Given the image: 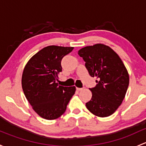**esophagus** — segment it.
Here are the masks:
<instances>
[{
    "mask_svg": "<svg viewBox=\"0 0 146 146\" xmlns=\"http://www.w3.org/2000/svg\"><path fill=\"white\" fill-rule=\"evenodd\" d=\"M76 90H77L78 91H81V90H83V88H79V87H76Z\"/></svg>",
    "mask_w": 146,
    "mask_h": 146,
    "instance_id": "esophagus-1",
    "label": "esophagus"
}]
</instances>
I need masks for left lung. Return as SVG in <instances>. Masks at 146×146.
<instances>
[{"label": "left lung", "instance_id": "left-lung-1", "mask_svg": "<svg viewBox=\"0 0 146 146\" xmlns=\"http://www.w3.org/2000/svg\"><path fill=\"white\" fill-rule=\"evenodd\" d=\"M78 54L85 61L90 76L98 78L96 85L90 89L92 97L86 107L98 117H108L125 99L129 82L127 68L117 54L103 44L83 47Z\"/></svg>", "mask_w": 146, "mask_h": 146}]
</instances>
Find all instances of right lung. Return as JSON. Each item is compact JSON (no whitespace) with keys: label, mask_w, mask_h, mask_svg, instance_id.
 Segmentation results:
<instances>
[{"label":"right lung","mask_w":146,"mask_h":146,"mask_svg":"<svg viewBox=\"0 0 146 146\" xmlns=\"http://www.w3.org/2000/svg\"><path fill=\"white\" fill-rule=\"evenodd\" d=\"M73 47L50 45L44 47L28 61L24 69L21 85L24 95L35 112L46 119L59 117L66 110L76 87L57 83L62 70L61 62Z\"/></svg>","instance_id":"right-lung-1"}]
</instances>
